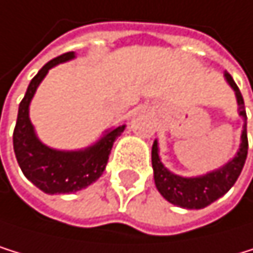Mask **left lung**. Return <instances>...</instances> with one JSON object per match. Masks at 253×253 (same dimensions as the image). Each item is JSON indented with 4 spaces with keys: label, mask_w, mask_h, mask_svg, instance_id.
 I'll return each mask as SVG.
<instances>
[{
    "label": "left lung",
    "mask_w": 253,
    "mask_h": 253,
    "mask_svg": "<svg viewBox=\"0 0 253 253\" xmlns=\"http://www.w3.org/2000/svg\"><path fill=\"white\" fill-rule=\"evenodd\" d=\"M224 77L227 83L232 85V89L235 90L240 115L244 117L246 120L244 99L238 85L227 72L224 74ZM248 149H249L248 130H246V124H244L243 135H241V146L234 160L223 166L221 169L211 172L208 175L197 176V178H184L169 172L164 168L158 157V143L155 141L154 146H152V168H154V178H155L157 189L169 203L179 206V208L203 209L211 203L216 201L220 197H223L235 184L244 168L246 158H248Z\"/></svg>",
    "instance_id": "8db88e82"
}]
</instances>
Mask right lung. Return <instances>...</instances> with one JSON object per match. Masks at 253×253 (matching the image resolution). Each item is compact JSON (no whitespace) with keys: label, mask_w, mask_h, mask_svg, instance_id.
Wrapping results in <instances>:
<instances>
[{"label":"right lung","mask_w":253,"mask_h":253,"mask_svg":"<svg viewBox=\"0 0 253 253\" xmlns=\"http://www.w3.org/2000/svg\"><path fill=\"white\" fill-rule=\"evenodd\" d=\"M74 52L59 55L30 81L27 92L19 103L18 118L13 130V150L16 161L27 179L45 194H72L87 187L103 175L114 141L124 130V126L110 130L104 138L83 152H59L44 146L33 132L29 120V104L38 84L53 66L74 58Z\"/></svg>","instance_id":"1"}]
</instances>
